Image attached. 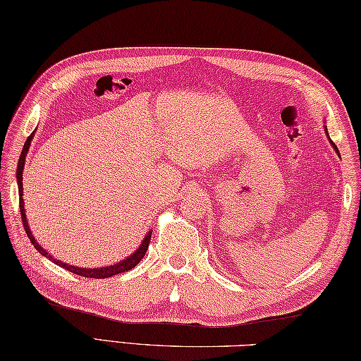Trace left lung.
Wrapping results in <instances>:
<instances>
[{
    "label": "left lung",
    "mask_w": 361,
    "mask_h": 361,
    "mask_svg": "<svg viewBox=\"0 0 361 361\" xmlns=\"http://www.w3.org/2000/svg\"><path fill=\"white\" fill-rule=\"evenodd\" d=\"M324 132H326V135L329 136V133H327V128L324 127ZM329 141H331V144H332V147L335 149V152H336V155H340V152H338V149H336V145L332 142V140H331V136H329Z\"/></svg>",
    "instance_id": "8db88e82"
}]
</instances>
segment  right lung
Here are the masks:
<instances>
[{
    "label": "right lung",
    "instance_id": "1",
    "mask_svg": "<svg viewBox=\"0 0 361 361\" xmlns=\"http://www.w3.org/2000/svg\"><path fill=\"white\" fill-rule=\"evenodd\" d=\"M34 133H30V136L26 140L25 145H23V152L20 155V159H18V167H17V183H18V195H20V212H21V220H23V226H25V231L29 237L30 243L34 245L35 250L40 252L42 256L48 257L51 262H54L56 265H60L62 268H65V270L71 271L74 274H79V276H83V278H94V279H105V278H110V276H114V274H119V273H124V271H128L132 270V268H135L137 264L141 262V259L145 256V251H147L149 248V243H150V237H152V231H149V234L144 237V240L141 242L140 247H137V250L133 252V255H130L126 260H121V262L114 264V265H110V267H102V268H80V267H74V265H68L65 262H62V260H57L54 259L48 251L43 250L42 245H38L35 237L32 235V233H30V228L27 225V220H26V212H25V202H23V169H25V161H26V153L30 147V140H32Z\"/></svg>",
    "mask_w": 361,
    "mask_h": 361
}]
</instances>
